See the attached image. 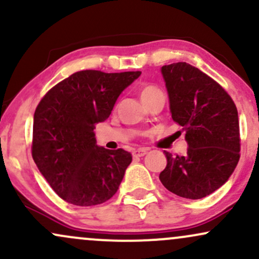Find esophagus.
<instances>
[{
    "instance_id": "obj_1",
    "label": "esophagus",
    "mask_w": 259,
    "mask_h": 259,
    "mask_svg": "<svg viewBox=\"0 0 259 259\" xmlns=\"http://www.w3.org/2000/svg\"><path fill=\"white\" fill-rule=\"evenodd\" d=\"M148 152L147 148H139V150H135L133 152V156L134 157H144L145 154Z\"/></svg>"
}]
</instances>
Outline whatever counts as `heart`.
I'll return each instance as SVG.
<instances>
[{
    "mask_svg": "<svg viewBox=\"0 0 259 259\" xmlns=\"http://www.w3.org/2000/svg\"><path fill=\"white\" fill-rule=\"evenodd\" d=\"M160 90L159 89H157L156 86H151V85H147V86H144V88L141 89V91H140V97H141L142 101H145L148 97L153 96V95L156 94H159Z\"/></svg>",
    "mask_w": 259,
    "mask_h": 259,
    "instance_id": "1",
    "label": "heart"
}]
</instances>
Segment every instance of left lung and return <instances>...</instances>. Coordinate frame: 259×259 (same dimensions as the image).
Returning <instances> with one entry per match:
<instances>
[{
  "label": "left lung",
  "mask_w": 259,
  "mask_h": 259,
  "mask_svg": "<svg viewBox=\"0 0 259 259\" xmlns=\"http://www.w3.org/2000/svg\"><path fill=\"white\" fill-rule=\"evenodd\" d=\"M171 118L185 130L187 152L164 151L160 183L173 194L200 200L222 187L240 158L239 114L218 82L194 65L178 62L160 68Z\"/></svg>",
  "instance_id": "obj_1"
}]
</instances>
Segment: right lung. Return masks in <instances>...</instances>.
Segmentation results:
<instances>
[{"mask_svg": "<svg viewBox=\"0 0 259 259\" xmlns=\"http://www.w3.org/2000/svg\"><path fill=\"white\" fill-rule=\"evenodd\" d=\"M141 72L81 70L45 95L34 114L32 158L53 191L68 203H103L118 191L132 153L96 144L95 125Z\"/></svg>", "mask_w": 259, "mask_h": 259, "instance_id": "right-lung-1", "label": "right lung"}]
</instances>
